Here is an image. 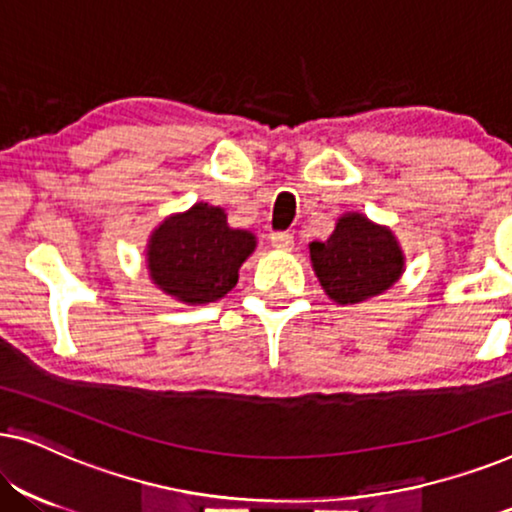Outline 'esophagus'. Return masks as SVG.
Masks as SVG:
<instances>
[{"instance_id": "1", "label": "esophagus", "mask_w": 512, "mask_h": 512, "mask_svg": "<svg viewBox=\"0 0 512 512\" xmlns=\"http://www.w3.org/2000/svg\"><path fill=\"white\" fill-rule=\"evenodd\" d=\"M270 242L275 249H291L293 247V235L289 230H275V233L270 235Z\"/></svg>"}]
</instances>
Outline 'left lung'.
Masks as SVG:
<instances>
[{
  "label": "left lung",
  "mask_w": 512,
  "mask_h": 512,
  "mask_svg": "<svg viewBox=\"0 0 512 512\" xmlns=\"http://www.w3.org/2000/svg\"><path fill=\"white\" fill-rule=\"evenodd\" d=\"M310 254L321 286L340 305L387 291L403 272V254L391 230L361 214L342 216L326 242L310 244Z\"/></svg>",
  "instance_id": "obj_1"
}]
</instances>
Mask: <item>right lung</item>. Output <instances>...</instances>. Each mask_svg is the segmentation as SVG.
I'll use <instances>...</instances> for the list:
<instances>
[{
  "instance_id": "add662e5",
  "label": "right lung",
  "mask_w": 512,
  "mask_h": 512,
  "mask_svg": "<svg viewBox=\"0 0 512 512\" xmlns=\"http://www.w3.org/2000/svg\"><path fill=\"white\" fill-rule=\"evenodd\" d=\"M254 247V235L228 228L223 209L200 202L153 233L149 270L170 296L191 305L212 303L237 284V270Z\"/></svg>"
}]
</instances>
